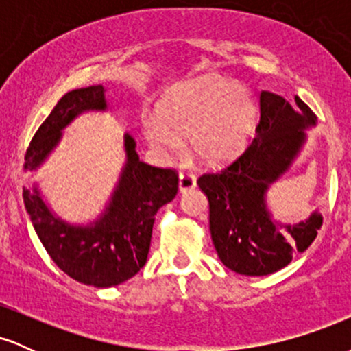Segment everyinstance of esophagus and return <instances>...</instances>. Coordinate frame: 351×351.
I'll return each instance as SVG.
<instances>
[{
	"label": "esophagus",
	"instance_id": "1",
	"mask_svg": "<svg viewBox=\"0 0 351 351\" xmlns=\"http://www.w3.org/2000/svg\"><path fill=\"white\" fill-rule=\"evenodd\" d=\"M196 186V178L193 175H189V173H183V175H180L178 178V189L180 193H186L189 189H193Z\"/></svg>",
	"mask_w": 351,
	"mask_h": 351
}]
</instances>
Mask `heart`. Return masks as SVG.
<instances>
[{
  "mask_svg": "<svg viewBox=\"0 0 351 351\" xmlns=\"http://www.w3.org/2000/svg\"><path fill=\"white\" fill-rule=\"evenodd\" d=\"M256 117V104L239 84L203 77L165 94L158 117L143 120V134L152 147L163 153L178 152V135H188L196 156L209 165H219L247 147Z\"/></svg>",
  "mask_w": 351,
  "mask_h": 351,
  "instance_id": "b5f03b06",
  "label": "heart"
}]
</instances>
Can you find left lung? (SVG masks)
<instances>
[{
	"label": "left lung",
	"mask_w": 351,
	"mask_h": 351,
	"mask_svg": "<svg viewBox=\"0 0 351 351\" xmlns=\"http://www.w3.org/2000/svg\"><path fill=\"white\" fill-rule=\"evenodd\" d=\"M295 108L280 95L261 90L256 138L239 158L219 173L199 176L209 201V231L217 257L243 276H269L304 252L320 229L318 209L305 221L280 223L267 206V191L284 175L307 142L305 130L317 117L300 97Z\"/></svg>",
	"instance_id": "obj_1"
}]
</instances>
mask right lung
<instances>
[{
  "instance_id": "1",
  "label": "right lung",
  "mask_w": 351,
  "mask_h": 351,
  "mask_svg": "<svg viewBox=\"0 0 351 351\" xmlns=\"http://www.w3.org/2000/svg\"><path fill=\"white\" fill-rule=\"evenodd\" d=\"M106 87L67 92L31 140L24 170L38 171L56 150L62 130L86 112H107ZM135 138L123 134L125 163L106 208L87 224H72L52 211L38 183L23 189L24 206L51 259L74 280L99 289L132 279L147 263L152 229L160 208L178 193V176L140 162Z\"/></svg>"
}]
</instances>
